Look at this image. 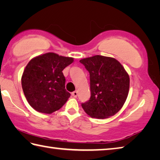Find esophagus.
I'll list each match as a JSON object with an SVG mask.
<instances>
[{"instance_id": "obj_1", "label": "esophagus", "mask_w": 160, "mask_h": 160, "mask_svg": "<svg viewBox=\"0 0 160 160\" xmlns=\"http://www.w3.org/2000/svg\"><path fill=\"white\" fill-rule=\"evenodd\" d=\"M72 95L74 97H77L78 96V91H74L72 92Z\"/></svg>"}]
</instances>
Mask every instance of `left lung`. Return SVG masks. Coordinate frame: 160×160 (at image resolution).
I'll list each match as a JSON object with an SVG mask.
<instances>
[{"label": "left lung", "instance_id": "8db88e82", "mask_svg": "<svg viewBox=\"0 0 160 160\" xmlns=\"http://www.w3.org/2000/svg\"><path fill=\"white\" fill-rule=\"evenodd\" d=\"M90 72L91 97L82 104L92 118L104 119L115 115L123 107L128 97L130 78L116 59L96 55L81 59Z\"/></svg>", "mask_w": 160, "mask_h": 160}]
</instances>
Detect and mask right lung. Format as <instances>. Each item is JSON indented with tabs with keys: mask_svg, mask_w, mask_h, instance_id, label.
<instances>
[{
	"mask_svg": "<svg viewBox=\"0 0 160 160\" xmlns=\"http://www.w3.org/2000/svg\"><path fill=\"white\" fill-rule=\"evenodd\" d=\"M74 61L49 52L29 61L24 70L21 82L29 105L37 112L51 113L60 109L70 96L65 89L63 70Z\"/></svg>",
	"mask_w": 160,
	"mask_h": 160,
	"instance_id": "add662e5",
	"label": "right lung"
}]
</instances>
